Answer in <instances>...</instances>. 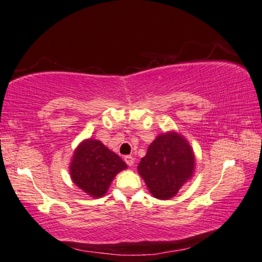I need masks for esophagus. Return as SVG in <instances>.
<instances>
[{"mask_svg": "<svg viewBox=\"0 0 262 262\" xmlns=\"http://www.w3.org/2000/svg\"><path fill=\"white\" fill-rule=\"evenodd\" d=\"M124 162L127 163V165H129V166L134 165V158L132 156H125L124 157Z\"/></svg>", "mask_w": 262, "mask_h": 262, "instance_id": "1", "label": "esophagus"}]
</instances>
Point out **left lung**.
I'll return each mask as SVG.
<instances>
[{
    "mask_svg": "<svg viewBox=\"0 0 262 262\" xmlns=\"http://www.w3.org/2000/svg\"><path fill=\"white\" fill-rule=\"evenodd\" d=\"M194 166L195 157L189 142L176 132H167L148 146L138 171L153 196L167 200L190 180Z\"/></svg>",
    "mask_w": 262,
    "mask_h": 262,
    "instance_id": "8db88e82",
    "label": "left lung"
}]
</instances>
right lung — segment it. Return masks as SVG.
Listing matches in <instances>:
<instances>
[{"mask_svg": "<svg viewBox=\"0 0 262 262\" xmlns=\"http://www.w3.org/2000/svg\"><path fill=\"white\" fill-rule=\"evenodd\" d=\"M69 169L73 182L80 189L92 198H102L115 176L127 169V164L103 142L87 139L74 151Z\"/></svg>", "mask_w": 262, "mask_h": 262, "instance_id": "add662e5", "label": "right lung"}]
</instances>
